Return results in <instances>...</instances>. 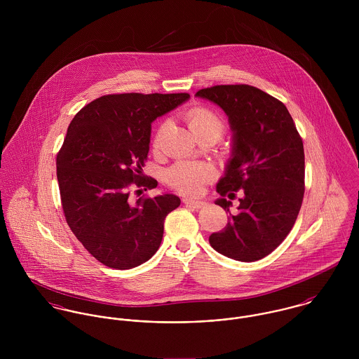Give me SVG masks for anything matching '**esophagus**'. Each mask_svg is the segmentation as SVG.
I'll return each mask as SVG.
<instances>
[{
  "label": "esophagus",
  "instance_id": "1",
  "mask_svg": "<svg viewBox=\"0 0 359 359\" xmlns=\"http://www.w3.org/2000/svg\"><path fill=\"white\" fill-rule=\"evenodd\" d=\"M184 205H188V207H192V208H202L205 207V202L202 201H192V199H184Z\"/></svg>",
  "mask_w": 359,
  "mask_h": 359
}]
</instances>
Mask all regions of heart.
Returning <instances> with one entry per match:
<instances>
[{
	"label": "heart",
	"mask_w": 359,
	"mask_h": 359,
	"mask_svg": "<svg viewBox=\"0 0 359 359\" xmlns=\"http://www.w3.org/2000/svg\"><path fill=\"white\" fill-rule=\"evenodd\" d=\"M185 121L191 133L198 138L205 135H215L219 138L225 130L222 117L208 106H195L185 114ZM167 128V123H161L156 130L154 137V148L157 151L163 134ZM212 178V170L207 164L180 161L168 168L165 174L167 184L177 192L184 195H196L202 191L205 182Z\"/></svg>",
	"instance_id": "b5f03b06"
}]
</instances>
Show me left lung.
<instances>
[{
  "instance_id": "obj_1",
  "label": "left lung",
  "mask_w": 359,
  "mask_h": 359,
  "mask_svg": "<svg viewBox=\"0 0 359 359\" xmlns=\"http://www.w3.org/2000/svg\"><path fill=\"white\" fill-rule=\"evenodd\" d=\"M196 97L217 103L233 130L232 158L217 184L215 203L229 212L226 226L210 235L214 250L252 262L272 253L292 231L303 203L304 147L296 124L279 100L248 84L214 86ZM244 189L238 211H229Z\"/></svg>"
}]
</instances>
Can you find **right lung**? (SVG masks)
Listing matches in <instances>:
<instances>
[{
  "instance_id": "obj_1",
  "label": "right lung",
  "mask_w": 359,
  "mask_h": 359,
  "mask_svg": "<svg viewBox=\"0 0 359 359\" xmlns=\"http://www.w3.org/2000/svg\"><path fill=\"white\" fill-rule=\"evenodd\" d=\"M189 94H110L86 104L70 121L56 156V177L67 225L103 265L130 269L157 252L164 219L181 201L175 195L130 202L131 187L154 189L144 177L156 117Z\"/></svg>"
}]
</instances>
